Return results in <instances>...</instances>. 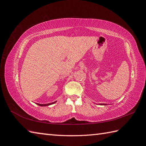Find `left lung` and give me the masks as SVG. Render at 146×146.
Returning a JSON list of instances; mask_svg holds the SVG:
<instances>
[{"instance_id": "left-lung-1", "label": "left lung", "mask_w": 146, "mask_h": 146, "mask_svg": "<svg viewBox=\"0 0 146 146\" xmlns=\"http://www.w3.org/2000/svg\"><path fill=\"white\" fill-rule=\"evenodd\" d=\"M100 105H107V104H99Z\"/></svg>"}]
</instances>
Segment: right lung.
Instances as JSON below:
<instances>
[{"mask_svg": "<svg viewBox=\"0 0 146 146\" xmlns=\"http://www.w3.org/2000/svg\"><path fill=\"white\" fill-rule=\"evenodd\" d=\"M56 102V101L54 102H52V103L45 104H37V103H36V104H37L38 105H39V106H41V107H46V106H48V105H50L54 104H55V103Z\"/></svg>", "mask_w": 146, "mask_h": 146, "instance_id": "obj_1", "label": "right lung"}]
</instances>
